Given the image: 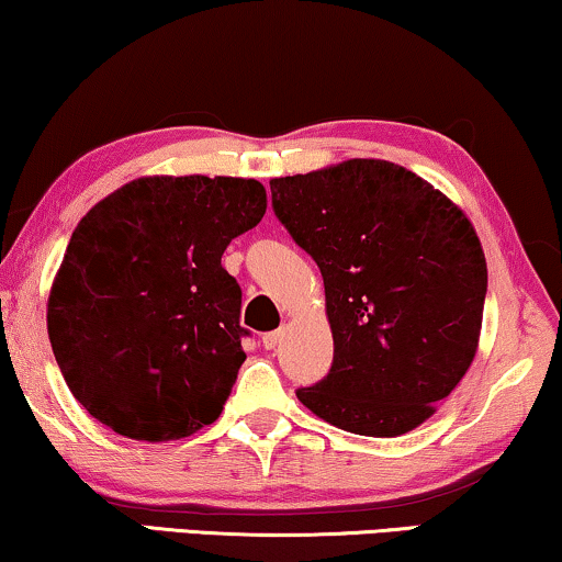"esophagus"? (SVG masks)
<instances>
[{
    "label": "esophagus",
    "instance_id": "obj_1",
    "mask_svg": "<svg viewBox=\"0 0 562 562\" xmlns=\"http://www.w3.org/2000/svg\"><path fill=\"white\" fill-rule=\"evenodd\" d=\"M283 340V329H273V333L263 335V348L266 350H276Z\"/></svg>",
    "mask_w": 562,
    "mask_h": 562
}]
</instances>
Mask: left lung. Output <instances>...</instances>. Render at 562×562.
I'll use <instances>...</instances> for the list:
<instances>
[{"label":"left lung","instance_id":"obj_1","mask_svg":"<svg viewBox=\"0 0 562 562\" xmlns=\"http://www.w3.org/2000/svg\"><path fill=\"white\" fill-rule=\"evenodd\" d=\"M271 196L319 266L335 342L329 373L299 402L366 437L419 427L479 350L488 271L471 220L417 173L373 158L273 179Z\"/></svg>","mask_w":562,"mask_h":562}]
</instances>
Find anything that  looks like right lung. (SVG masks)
<instances>
[{"instance_id": "right-lung-1", "label": "right lung", "mask_w": 562, "mask_h": 562, "mask_svg": "<svg viewBox=\"0 0 562 562\" xmlns=\"http://www.w3.org/2000/svg\"><path fill=\"white\" fill-rule=\"evenodd\" d=\"M263 214V183L233 176H145L91 206L48 296L53 356L91 417L148 442L220 417L248 335L222 252Z\"/></svg>"}]
</instances>
